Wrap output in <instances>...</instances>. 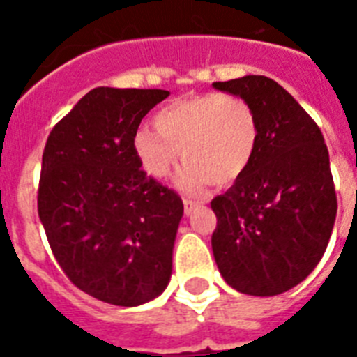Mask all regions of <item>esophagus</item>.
<instances>
[{"instance_id": "obj_1", "label": "esophagus", "mask_w": 357, "mask_h": 357, "mask_svg": "<svg viewBox=\"0 0 357 357\" xmlns=\"http://www.w3.org/2000/svg\"><path fill=\"white\" fill-rule=\"evenodd\" d=\"M200 206H202V202H195V200H190V198H185L183 200L185 213H192L196 207H200Z\"/></svg>"}]
</instances>
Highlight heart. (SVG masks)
Returning a JSON list of instances; mask_svg holds the SVG:
<instances>
[{
    "label": "heart",
    "mask_w": 357,
    "mask_h": 357,
    "mask_svg": "<svg viewBox=\"0 0 357 357\" xmlns=\"http://www.w3.org/2000/svg\"><path fill=\"white\" fill-rule=\"evenodd\" d=\"M155 129L133 135V151L150 178L167 179L183 157L179 187L198 192L207 183L237 181L254 159L259 126L246 100L224 92H204L174 100L153 116Z\"/></svg>",
    "instance_id": "1"
}]
</instances>
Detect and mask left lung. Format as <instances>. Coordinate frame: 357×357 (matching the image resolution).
Instances as JSON below:
<instances>
[{
    "mask_svg": "<svg viewBox=\"0 0 357 357\" xmlns=\"http://www.w3.org/2000/svg\"><path fill=\"white\" fill-rule=\"evenodd\" d=\"M213 86L246 100L259 126L246 172L211 202L217 215L213 255L238 293H285L319 265L337 215L324 137L271 77L244 75Z\"/></svg>",
    "mask_w": 357,
    "mask_h": 357,
    "instance_id": "obj_1",
    "label": "left lung"
}]
</instances>
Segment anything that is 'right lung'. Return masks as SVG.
Listing matches in <instances>:
<instances>
[{
	"label": "right lung",
	"mask_w": 357,
	"mask_h": 357,
	"mask_svg": "<svg viewBox=\"0 0 357 357\" xmlns=\"http://www.w3.org/2000/svg\"><path fill=\"white\" fill-rule=\"evenodd\" d=\"M170 92H86L42 153L38 217L59 266L83 293L133 307L165 291L183 202L146 176L133 135Z\"/></svg>",
	"instance_id": "1"
}]
</instances>
